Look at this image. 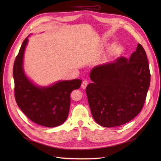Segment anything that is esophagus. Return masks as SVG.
<instances>
[{
	"mask_svg": "<svg viewBox=\"0 0 161 161\" xmlns=\"http://www.w3.org/2000/svg\"><path fill=\"white\" fill-rule=\"evenodd\" d=\"M87 85H88V81H86V80H83V82H82V83H81V88H83V89H85V88L86 87Z\"/></svg>",
	"mask_w": 161,
	"mask_h": 161,
	"instance_id": "obj_1",
	"label": "esophagus"
}]
</instances>
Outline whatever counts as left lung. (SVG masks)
I'll list each match as a JSON object with an SVG mask.
<instances>
[{"label":"left lung","mask_w":161,"mask_h":161,"mask_svg":"<svg viewBox=\"0 0 161 161\" xmlns=\"http://www.w3.org/2000/svg\"><path fill=\"white\" fill-rule=\"evenodd\" d=\"M86 93L95 121L105 127L125 124L142 111L150 83L146 52L141 44L129 59L98 65L90 74Z\"/></svg>","instance_id":"1"}]
</instances>
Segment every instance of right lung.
<instances>
[{"label":"right lung","mask_w":161,"mask_h":161,"mask_svg":"<svg viewBox=\"0 0 161 161\" xmlns=\"http://www.w3.org/2000/svg\"><path fill=\"white\" fill-rule=\"evenodd\" d=\"M28 37L23 42L13 66L14 97L25 115L33 122L48 127L62 124L69 111L71 92L78 89L82 80L60 81L47 87L37 86L25 76L23 69Z\"/></svg>","instance_id":"right-lung-1"}]
</instances>
